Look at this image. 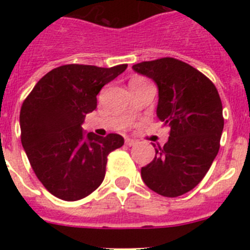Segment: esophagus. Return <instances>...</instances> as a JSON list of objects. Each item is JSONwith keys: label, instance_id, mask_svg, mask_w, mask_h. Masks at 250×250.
<instances>
[{"label": "esophagus", "instance_id": "34e87169", "mask_svg": "<svg viewBox=\"0 0 250 250\" xmlns=\"http://www.w3.org/2000/svg\"><path fill=\"white\" fill-rule=\"evenodd\" d=\"M136 143H138V141L134 140V139H129V138L125 139V144H126L127 146H134V145H136Z\"/></svg>", "mask_w": 250, "mask_h": 250}]
</instances>
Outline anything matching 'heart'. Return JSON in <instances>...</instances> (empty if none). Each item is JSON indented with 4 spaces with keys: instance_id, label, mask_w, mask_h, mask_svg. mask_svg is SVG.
<instances>
[{
    "instance_id": "b5f03b06",
    "label": "heart",
    "mask_w": 250,
    "mask_h": 250,
    "mask_svg": "<svg viewBox=\"0 0 250 250\" xmlns=\"http://www.w3.org/2000/svg\"><path fill=\"white\" fill-rule=\"evenodd\" d=\"M134 80H141V79H134Z\"/></svg>"
}]
</instances>
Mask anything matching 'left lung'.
<instances>
[{
	"mask_svg": "<svg viewBox=\"0 0 250 250\" xmlns=\"http://www.w3.org/2000/svg\"><path fill=\"white\" fill-rule=\"evenodd\" d=\"M132 68L156 83V115L170 127L167 144L141 167V178L160 195L180 196L202 182L219 151L224 127L219 92L204 74L174 57L143 61Z\"/></svg>",
	"mask_w": 250,
	"mask_h": 250,
	"instance_id": "8db88e82",
	"label": "left lung"
}]
</instances>
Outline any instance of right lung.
I'll return each mask as SVG.
<instances>
[{"label":"right lung","instance_id":"right-lung-1","mask_svg":"<svg viewBox=\"0 0 250 250\" xmlns=\"http://www.w3.org/2000/svg\"><path fill=\"white\" fill-rule=\"evenodd\" d=\"M126 67L60 66L41 77L22 104V146L37 179L59 199L76 202L96 190L105 178L107 155L124 145L119 134L85 135L81 124L96 109L104 85Z\"/></svg>","mask_w":250,"mask_h":250}]
</instances>
